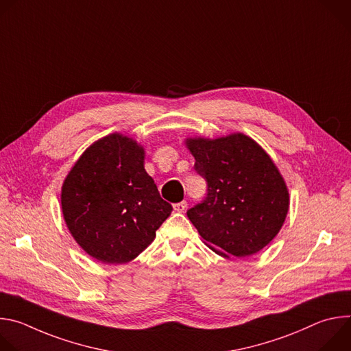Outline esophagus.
<instances>
[{
	"label": "esophagus",
	"instance_id": "obj_1",
	"mask_svg": "<svg viewBox=\"0 0 351 351\" xmlns=\"http://www.w3.org/2000/svg\"><path fill=\"white\" fill-rule=\"evenodd\" d=\"M186 208H187V203H186V202H180V203H178V204L173 206V210L178 211V213H184Z\"/></svg>",
	"mask_w": 351,
	"mask_h": 351
}]
</instances>
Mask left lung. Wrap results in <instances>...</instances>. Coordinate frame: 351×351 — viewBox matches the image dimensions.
Masks as SVG:
<instances>
[{
	"label": "left lung",
	"mask_w": 351,
	"mask_h": 351,
	"mask_svg": "<svg viewBox=\"0 0 351 351\" xmlns=\"http://www.w3.org/2000/svg\"><path fill=\"white\" fill-rule=\"evenodd\" d=\"M207 195L187 211L206 243L222 257L244 258L279 233L289 191L271 157L253 138L233 133L219 138H186Z\"/></svg>",
	"instance_id": "obj_1"
}]
</instances>
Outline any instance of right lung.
I'll return each instance as SVG.
<instances>
[{
  "label": "right lung",
  "instance_id": "obj_1",
  "mask_svg": "<svg viewBox=\"0 0 351 351\" xmlns=\"http://www.w3.org/2000/svg\"><path fill=\"white\" fill-rule=\"evenodd\" d=\"M61 206L76 243L104 264L134 260L172 213L144 169V148L119 133L80 156L64 180Z\"/></svg>",
  "mask_w": 351,
  "mask_h": 351
}]
</instances>
